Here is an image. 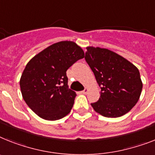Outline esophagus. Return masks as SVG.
<instances>
[{"mask_svg":"<svg viewBox=\"0 0 155 155\" xmlns=\"http://www.w3.org/2000/svg\"><path fill=\"white\" fill-rule=\"evenodd\" d=\"M88 92H89V89H88V88H85V89L82 91V93L83 94H86V93H88Z\"/></svg>","mask_w":155,"mask_h":155,"instance_id":"esophagus-1","label":"esophagus"}]
</instances>
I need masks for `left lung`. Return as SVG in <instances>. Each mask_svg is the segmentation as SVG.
Masks as SVG:
<instances>
[{
    "label": "left lung",
    "instance_id": "1",
    "mask_svg": "<svg viewBox=\"0 0 155 155\" xmlns=\"http://www.w3.org/2000/svg\"><path fill=\"white\" fill-rule=\"evenodd\" d=\"M85 61L101 87V97L91 105L108 118L120 117L135 105L141 95L143 82L138 68L118 54L100 47H88Z\"/></svg>",
    "mask_w": 155,
    "mask_h": 155
}]
</instances>
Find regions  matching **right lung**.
<instances>
[{
	"label": "right lung",
	"mask_w": 155,
	"mask_h": 155,
	"mask_svg": "<svg viewBox=\"0 0 155 155\" xmlns=\"http://www.w3.org/2000/svg\"><path fill=\"white\" fill-rule=\"evenodd\" d=\"M84 56L74 42L61 41L28 62L20 78V90L35 114L47 120H57L70 113L77 94L69 89L66 70Z\"/></svg>",
	"instance_id": "obj_1"
}]
</instances>
